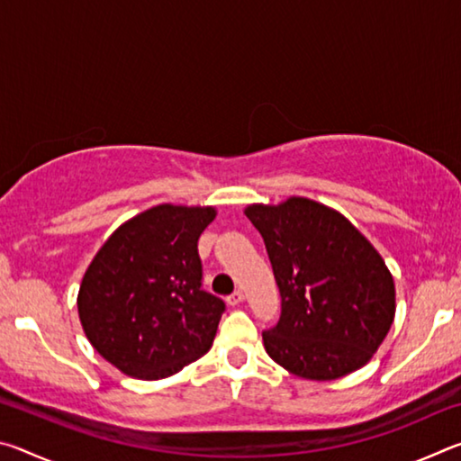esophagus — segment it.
Segmentation results:
<instances>
[{
    "label": "esophagus",
    "mask_w": 461,
    "mask_h": 461,
    "mask_svg": "<svg viewBox=\"0 0 461 461\" xmlns=\"http://www.w3.org/2000/svg\"><path fill=\"white\" fill-rule=\"evenodd\" d=\"M225 301H228V305H230V307H236V305H240V303L244 301V291H233V293H231Z\"/></svg>",
    "instance_id": "34e87169"
}]
</instances>
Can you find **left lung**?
<instances>
[{
	"label": "left lung",
	"mask_w": 461,
	"mask_h": 461,
	"mask_svg": "<svg viewBox=\"0 0 461 461\" xmlns=\"http://www.w3.org/2000/svg\"><path fill=\"white\" fill-rule=\"evenodd\" d=\"M280 291V319L262 331L276 364L335 380L370 360L394 319V283L374 246L341 213L303 197L249 205Z\"/></svg>",
	"instance_id": "left-lung-1"
}]
</instances>
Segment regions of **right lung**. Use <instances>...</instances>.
Returning a JSON list of instances; mask_svg holds the SVG:
<instances>
[{"label":"right lung","mask_w":461,"mask_h":461,"mask_svg":"<svg viewBox=\"0 0 461 461\" xmlns=\"http://www.w3.org/2000/svg\"><path fill=\"white\" fill-rule=\"evenodd\" d=\"M213 217V207L148 209L120 225L85 272V335L128 376H173L212 348L225 303L203 291L197 241Z\"/></svg>","instance_id":"add662e5"}]
</instances>
